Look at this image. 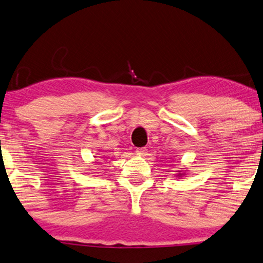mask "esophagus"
I'll use <instances>...</instances> for the list:
<instances>
[{
	"mask_svg": "<svg viewBox=\"0 0 263 263\" xmlns=\"http://www.w3.org/2000/svg\"><path fill=\"white\" fill-rule=\"evenodd\" d=\"M136 153H137L138 155H147V148H137L136 149Z\"/></svg>",
	"mask_w": 263,
	"mask_h": 263,
	"instance_id": "esophagus-1",
	"label": "esophagus"
}]
</instances>
